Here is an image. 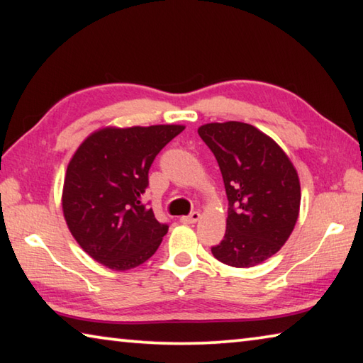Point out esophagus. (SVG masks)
<instances>
[{
	"label": "esophagus",
	"mask_w": 363,
	"mask_h": 363,
	"mask_svg": "<svg viewBox=\"0 0 363 363\" xmlns=\"http://www.w3.org/2000/svg\"><path fill=\"white\" fill-rule=\"evenodd\" d=\"M199 219H200V213L199 211H194V213H190L189 216H182L181 218V223L182 224H195Z\"/></svg>",
	"instance_id": "esophagus-1"
}]
</instances>
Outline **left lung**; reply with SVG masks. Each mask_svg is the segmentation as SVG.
Here are the masks:
<instances>
[{"mask_svg": "<svg viewBox=\"0 0 363 363\" xmlns=\"http://www.w3.org/2000/svg\"><path fill=\"white\" fill-rule=\"evenodd\" d=\"M199 134L218 160L229 200L225 235L211 253L232 267L257 266L284 247L298 220L296 168L272 138L248 123H208Z\"/></svg>", "mask_w": 363, "mask_h": 363, "instance_id": "left-lung-1", "label": "left lung"}]
</instances>
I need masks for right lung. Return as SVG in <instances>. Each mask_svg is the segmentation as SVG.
Returning <instances> with one entry per match:
<instances>
[{
	"mask_svg": "<svg viewBox=\"0 0 363 363\" xmlns=\"http://www.w3.org/2000/svg\"><path fill=\"white\" fill-rule=\"evenodd\" d=\"M182 125L102 128L67 167L62 211L86 253L112 270H130L155 253L168 225L143 203L149 169Z\"/></svg>",
	"mask_w": 363,
	"mask_h": 363,
	"instance_id": "1",
	"label": "right lung"
}]
</instances>
